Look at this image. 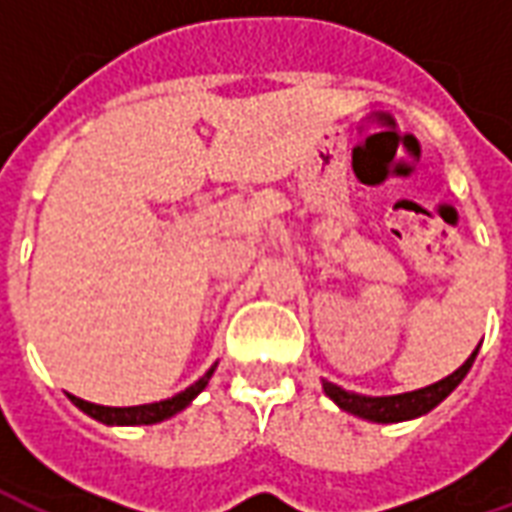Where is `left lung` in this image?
I'll return each instance as SVG.
<instances>
[{"mask_svg": "<svg viewBox=\"0 0 512 512\" xmlns=\"http://www.w3.org/2000/svg\"><path fill=\"white\" fill-rule=\"evenodd\" d=\"M480 348H474V354L463 362L452 376L441 378L436 384L425 386V389H414V392H403V395H389V397H365V395H356V392H345L343 386L329 384V381H323V392L332 397L337 406L348 411V414H354V417L370 419V422H403V419H414L422 417V414H428L430 408H436L444 400V397L450 395L455 386L461 384L466 373L472 370L474 365V356H477Z\"/></svg>", "mask_w": 512, "mask_h": 512, "instance_id": "1", "label": "left lung"}]
</instances>
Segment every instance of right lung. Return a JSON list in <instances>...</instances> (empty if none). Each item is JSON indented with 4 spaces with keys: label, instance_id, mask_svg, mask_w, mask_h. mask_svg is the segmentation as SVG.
Instances as JSON below:
<instances>
[{
    "label": "right lung",
    "instance_id": "obj_1",
    "mask_svg": "<svg viewBox=\"0 0 512 512\" xmlns=\"http://www.w3.org/2000/svg\"><path fill=\"white\" fill-rule=\"evenodd\" d=\"M213 370L216 365L200 378V381H194L189 389H183L175 397H167V400H158V403H145V406H128V408H112V406H95V403H87L82 397L68 395L73 400V406H79L84 414H90L98 422H104V425H153V422H164V419L175 417L178 411L189 406L194 397L200 395L202 389L208 386L211 381Z\"/></svg>",
    "mask_w": 512,
    "mask_h": 512
}]
</instances>
